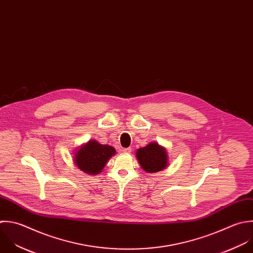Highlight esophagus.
<instances>
[{
    "instance_id": "esophagus-1",
    "label": "esophagus",
    "mask_w": 253,
    "mask_h": 253,
    "mask_svg": "<svg viewBox=\"0 0 253 253\" xmlns=\"http://www.w3.org/2000/svg\"><path fill=\"white\" fill-rule=\"evenodd\" d=\"M122 152L125 153V154H130L132 152V149L131 148H126V149H122Z\"/></svg>"
}]
</instances>
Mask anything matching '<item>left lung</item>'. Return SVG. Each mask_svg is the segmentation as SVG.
Here are the masks:
<instances>
[{"mask_svg":"<svg viewBox=\"0 0 253 253\" xmlns=\"http://www.w3.org/2000/svg\"><path fill=\"white\" fill-rule=\"evenodd\" d=\"M136 157L141 168L149 173L161 171L169 165L167 150L158 143H150L148 146L138 149Z\"/></svg>","mask_w":253,"mask_h":253,"instance_id":"8db88e82","label":"left lung"}]
</instances>
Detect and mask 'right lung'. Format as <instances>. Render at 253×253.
Instances as JSON below:
<instances>
[{
	"label": "right lung",
	"instance_id": "obj_1",
	"mask_svg": "<svg viewBox=\"0 0 253 253\" xmlns=\"http://www.w3.org/2000/svg\"><path fill=\"white\" fill-rule=\"evenodd\" d=\"M115 153L116 151L113 147L89 140L77 151L74 161L82 171L95 175L101 172L108 160Z\"/></svg>",
	"mask_w": 253,
	"mask_h": 253
}]
</instances>
